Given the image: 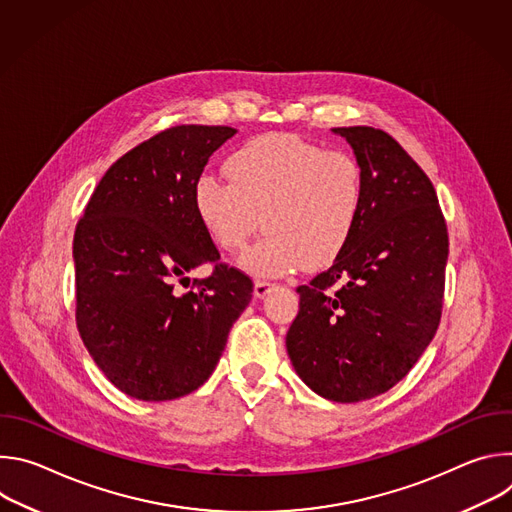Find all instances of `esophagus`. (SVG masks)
<instances>
[{
	"mask_svg": "<svg viewBox=\"0 0 512 512\" xmlns=\"http://www.w3.org/2000/svg\"><path fill=\"white\" fill-rule=\"evenodd\" d=\"M273 287H275V283L265 281V279H257L255 287H253V294H255V298H265Z\"/></svg>",
	"mask_w": 512,
	"mask_h": 512,
	"instance_id": "obj_1",
	"label": "esophagus"
}]
</instances>
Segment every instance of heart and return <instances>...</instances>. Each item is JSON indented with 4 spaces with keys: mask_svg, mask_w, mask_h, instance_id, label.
I'll return each instance as SVG.
<instances>
[{
    "mask_svg": "<svg viewBox=\"0 0 512 512\" xmlns=\"http://www.w3.org/2000/svg\"><path fill=\"white\" fill-rule=\"evenodd\" d=\"M229 182L200 176L192 190L196 216L225 251L267 235L241 259L253 275L320 267L346 247L362 204V172L354 156L296 135L271 133L245 141L227 158Z\"/></svg>",
    "mask_w": 512,
    "mask_h": 512,
    "instance_id": "obj_1",
    "label": "heart"
}]
</instances>
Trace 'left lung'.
I'll return each instance as SVG.
<instances>
[{"mask_svg":"<svg viewBox=\"0 0 512 512\" xmlns=\"http://www.w3.org/2000/svg\"><path fill=\"white\" fill-rule=\"evenodd\" d=\"M332 131L352 145L362 204L332 267L298 287L285 346L312 391L358 403L395 387L435 336L450 241L431 180L389 133Z\"/></svg>","mask_w":512,"mask_h":512,"instance_id":"1","label":"left lung"}]
</instances>
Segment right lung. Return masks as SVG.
<instances>
[{
	"label": "right lung",
	"instance_id": "1",
	"mask_svg": "<svg viewBox=\"0 0 512 512\" xmlns=\"http://www.w3.org/2000/svg\"><path fill=\"white\" fill-rule=\"evenodd\" d=\"M235 133L176 125L135 145L105 172L77 225V328L129 397L196 391L253 298L251 277L221 261L192 204L208 158ZM206 262L213 273L190 284L185 273Z\"/></svg>",
	"mask_w": 512,
	"mask_h": 512
}]
</instances>
